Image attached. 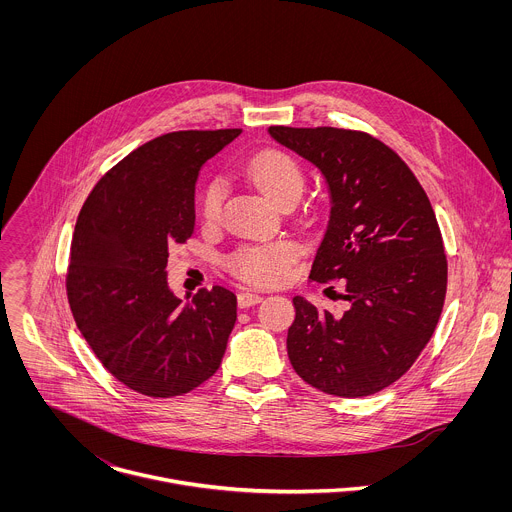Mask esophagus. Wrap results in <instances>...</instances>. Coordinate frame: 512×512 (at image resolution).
<instances>
[{
	"instance_id": "esophagus-1",
	"label": "esophagus",
	"mask_w": 512,
	"mask_h": 512,
	"mask_svg": "<svg viewBox=\"0 0 512 512\" xmlns=\"http://www.w3.org/2000/svg\"><path fill=\"white\" fill-rule=\"evenodd\" d=\"M260 299H262V295H258V293H254V292L238 293V305H240V307H252V305H256V303H260Z\"/></svg>"
}]
</instances>
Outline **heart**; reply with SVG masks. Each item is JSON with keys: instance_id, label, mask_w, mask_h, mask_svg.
Segmentation results:
<instances>
[{"instance_id": "1", "label": "heart", "mask_w": 512, "mask_h": 512, "mask_svg": "<svg viewBox=\"0 0 512 512\" xmlns=\"http://www.w3.org/2000/svg\"><path fill=\"white\" fill-rule=\"evenodd\" d=\"M244 175L276 205L295 203L305 187L301 163L284 149H264L248 159ZM224 183L211 181L201 195V219L213 226L222 219ZM299 260L293 242H266L240 246L226 258V268L238 280L252 286H276L290 278Z\"/></svg>"}]
</instances>
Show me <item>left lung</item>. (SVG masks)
Returning <instances> with one entry per match:
<instances>
[{
	"label": "left lung",
	"mask_w": 512,
	"mask_h": 512,
	"mask_svg": "<svg viewBox=\"0 0 512 512\" xmlns=\"http://www.w3.org/2000/svg\"><path fill=\"white\" fill-rule=\"evenodd\" d=\"M315 163L331 217L309 278L343 280L349 309L319 311L293 297V370L313 388L370 396L410 370L432 339L447 292V256L432 203L402 157L366 132L270 126Z\"/></svg>",
	"instance_id": "left-lung-1"
}]
</instances>
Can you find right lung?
Wrapping results in <instances>:
<instances>
[{
  "label": "right lung",
  "instance_id": "obj_1",
  "mask_svg": "<svg viewBox=\"0 0 512 512\" xmlns=\"http://www.w3.org/2000/svg\"><path fill=\"white\" fill-rule=\"evenodd\" d=\"M240 132L163 134L106 171L78 213L67 270L76 327L116 380L149 398L209 380L236 323L234 293L203 288L183 305L165 268L169 246L193 236L199 171Z\"/></svg>",
  "mask_w": 512,
  "mask_h": 512
}]
</instances>
